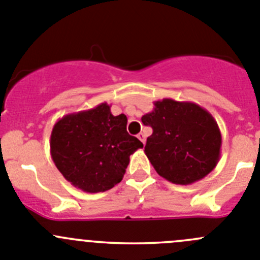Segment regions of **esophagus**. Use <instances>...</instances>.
<instances>
[{
	"mask_svg": "<svg viewBox=\"0 0 260 260\" xmlns=\"http://www.w3.org/2000/svg\"><path fill=\"white\" fill-rule=\"evenodd\" d=\"M137 137H138V140L142 142V144H145V142H146V136H145V133H142V132L138 133Z\"/></svg>",
	"mask_w": 260,
	"mask_h": 260,
	"instance_id": "1",
	"label": "esophagus"
}]
</instances>
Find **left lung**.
<instances>
[{
  "mask_svg": "<svg viewBox=\"0 0 260 260\" xmlns=\"http://www.w3.org/2000/svg\"><path fill=\"white\" fill-rule=\"evenodd\" d=\"M141 120L152 128L145 154L167 181L191 185L217 167L222 135L212 114L200 105L163 99Z\"/></svg>",
  "mask_w": 260,
  "mask_h": 260,
  "instance_id": "8db88e82",
  "label": "left lung"
}]
</instances>
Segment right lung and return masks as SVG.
Returning a JSON list of instances; mask_svg holds the SVG:
<instances>
[{"label": "right lung", "mask_w": 260, "mask_h": 260, "mask_svg": "<svg viewBox=\"0 0 260 260\" xmlns=\"http://www.w3.org/2000/svg\"><path fill=\"white\" fill-rule=\"evenodd\" d=\"M144 147L127 132V116H114L106 103L64 115L52 128L51 157L68 182L84 192H104L118 185L129 156Z\"/></svg>", "instance_id": "right-lung-1"}]
</instances>
